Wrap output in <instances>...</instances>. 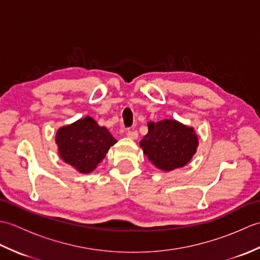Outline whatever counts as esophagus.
Wrapping results in <instances>:
<instances>
[{
    "label": "esophagus",
    "mask_w": 260,
    "mask_h": 260,
    "mask_svg": "<svg viewBox=\"0 0 260 260\" xmlns=\"http://www.w3.org/2000/svg\"><path fill=\"white\" fill-rule=\"evenodd\" d=\"M126 136L128 137V139H132V140H136L137 137H139V133H137L136 131H128L126 133Z\"/></svg>",
    "instance_id": "obj_1"
}]
</instances>
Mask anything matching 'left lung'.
Here are the masks:
<instances>
[{
	"label": "left lung",
	"mask_w": 260,
	"mask_h": 260,
	"mask_svg": "<svg viewBox=\"0 0 260 260\" xmlns=\"http://www.w3.org/2000/svg\"><path fill=\"white\" fill-rule=\"evenodd\" d=\"M147 126L148 133L140 145L156 168L172 171L190 162L198 147V136L193 127L174 119L150 121Z\"/></svg>",
	"instance_id": "left-lung-1"
}]
</instances>
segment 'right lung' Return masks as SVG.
I'll list each match as a JSON object with an SVG mask.
<instances>
[{"label":"right lung","instance_id":"right-lung-1","mask_svg":"<svg viewBox=\"0 0 260 260\" xmlns=\"http://www.w3.org/2000/svg\"><path fill=\"white\" fill-rule=\"evenodd\" d=\"M117 142L106 127L99 126L89 116L60 127L56 143L59 155L80 173H90Z\"/></svg>","mask_w":260,"mask_h":260}]
</instances>
